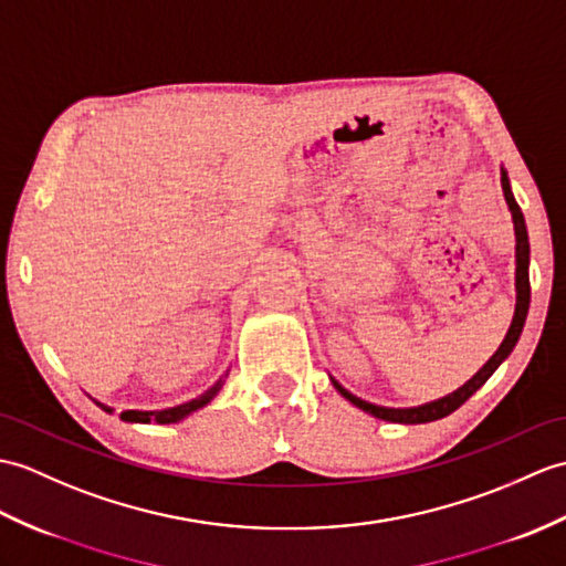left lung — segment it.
Listing matches in <instances>:
<instances>
[{
    "mask_svg": "<svg viewBox=\"0 0 566 566\" xmlns=\"http://www.w3.org/2000/svg\"><path fill=\"white\" fill-rule=\"evenodd\" d=\"M502 190H504V200L509 205L511 219H514V233H516V308H514V318H511V325L506 331V337L502 339V345H499V349L488 359V364H484L482 369L470 380H465L461 388L449 392V396H443L439 400H431V402L417 405V407H384V405L366 402V400L354 396V392H349L345 386H339L337 380L331 376L335 390L345 400H349L354 407H359V410H364V412H369L378 419H386V422H396V424H427V422H433V419H441L446 415L455 412L458 407H461L472 396V392L484 386V380H488L499 369V364H502L509 357V354L514 352L518 337L523 333L525 315H528V306H531V282H528L531 243H528V229H525L523 212H521L514 192H511V182H509L504 166H502Z\"/></svg>",
    "mask_w": 566,
    "mask_h": 566,
    "instance_id": "obj_1",
    "label": "left lung"
}]
</instances>
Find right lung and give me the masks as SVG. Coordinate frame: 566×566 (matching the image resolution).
<instances>
[{
  "mask_svg": "<svg viewBox=\"0 0 566 566\" xmlns=\"http://www.w3.org/2000/svg\"><path fill=\"white\" fill-rule=\"evenodd\" d=\"M223 378H227V374H223ZM223 378H219L212 388H207V390L202 392V396H197V398H192V400H188V402H182V405L166 407V410H123V412H120V419H123V422H133V424H151V422H154V424H176V422H180V419L190 417L192 412L202 410V407H207L209 402H212V400L217 398V392H219L221 386H223ZM91 400H94L103 412L115 415V407L105 405V402H101V400H96V398H91Z\"/></svg>",
  "mask_w": 566,
  "mask_h": 566,
  "instance_id": "add662e5",
  "label": "right lung"
}]
</instances>
